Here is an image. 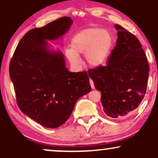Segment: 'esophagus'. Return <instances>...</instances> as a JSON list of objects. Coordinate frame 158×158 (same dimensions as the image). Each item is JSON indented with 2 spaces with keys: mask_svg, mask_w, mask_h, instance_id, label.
Here are the masks:
<instances>
[{
  "mask_svg": "<svg viewBox=\"0 0 158 158\" xmlns=\"http://www.w3.org/2000/svg\"><path fill=\"white\" fill-rule=\"evenodd\" d=\"M89 82H90V85H91V89H94V82H93L92 80L90 79V81H89Z\"/></svg>",
  "mask_w": 158,
  "mask_h": 158,
  "instance_id": "obj_1",
  "label": "esophagus"
}]
</instances>
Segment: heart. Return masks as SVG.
I'll use <instances>...</instances> for the list:
<instances>
[{"label":"heart","mask_w":158,"mask_h":158,"mask_svg":"<svg viewBox=\"0 0 158 158\" xmlns=\"http://www.w3.org/2000/svg\"><path fill=\"white\" fill-rule=\"evenodd\" d=\"M113 45L114 37L110 31L90 27L74 35L72 48L65 50V55L73 65L80 63V55H85V61L89 66L100 67L106 64Z\"/></svg>","instance_id":"heart-1"}]
</instances>
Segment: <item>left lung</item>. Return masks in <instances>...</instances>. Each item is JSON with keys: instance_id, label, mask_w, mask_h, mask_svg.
<instances>
[{"instance_id": "left-lung-1", "label": "left lung", "mask_w": 158, "mask_h": 158, "mask_svg": "<svg viewBox=\"0 0 158 158\" xmlns=\"http://www.w3.org/2000/svg\"><path fill=\"white\" fill-rule=\"evenodd\" d=\"M116 46L105 67L88 75L101 92L103 110L111 118H122L137 108L147 91L149 67L139 40L118 24Z\"/></svg>"}]
</instances>
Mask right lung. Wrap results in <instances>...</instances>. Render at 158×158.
<instances>
[{
	"label": "right lung",
	"instance_id": "1",
	"mask_svg": "<svg viewBox=\"0 0 158 158\" xmlns=\"http://www.w3.org/2000/svg\"><path fill=\"white\" fill-rule=\"evenodd\" d=\"M73 23L70 17H64L29 31L10 62L9 75L19 108L45 127L62 125L76 101L91 90L86 72H69L62 52L48 42L62 39Z\"/></svg>",
	"mask_w": 158,
	"mask_h": 158
}]
</instances>
